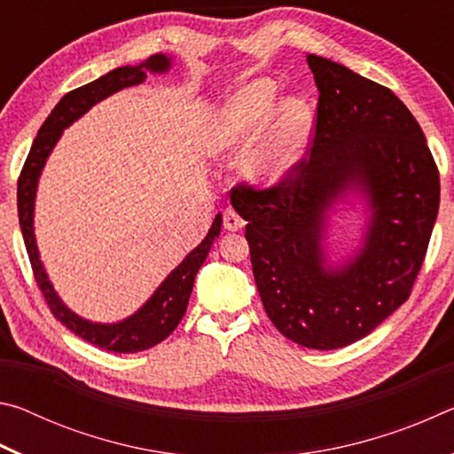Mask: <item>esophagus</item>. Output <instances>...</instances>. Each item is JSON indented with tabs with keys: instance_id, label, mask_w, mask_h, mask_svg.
<instances>
[{
	"instance_id": "34e87169",
	"label": "esophagus",
	"mask_w": 454,
	"mask_h": 454,
	"mask_svg": "<svg viewBox=\"0 0 454 454\" xmlns=\"http://www.w3.org/2000/svg\"><path fill=\"white\" fill-rule=\"evenodd\" d=\"M246 222L242 220L240 214L232 208H226L224 210V228L230 230V232H238V230L244 228Z\"/></svg>"
}]
</instances>
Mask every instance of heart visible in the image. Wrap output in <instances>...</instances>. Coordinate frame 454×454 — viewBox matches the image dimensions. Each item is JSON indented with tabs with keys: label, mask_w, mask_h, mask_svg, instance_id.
<instances>
[{
	"label": "heart",
	"mask_w": 454,
	"mask_h": 454,
	"mask_svg": "<svg viewBox=\"0 0 454 454\" xmlns=\"http://www.w3.org/2000/svg\"><path fill=\"white\" fill-rule=\"evenodd\" d=\"M276 104V86L252 82L214 114L204 136L208 156L234 162L244 156V176L256 186H276L296 170L314 129L310 106L302 98Z\"/></svg>",
	"instance_id": "obj_1"
}]
</instances>
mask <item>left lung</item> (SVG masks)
<instances>
[{"label": "left lung", "mask_w": 454, "mask_h": 454, "mask_svg": "<svg viewBox=\"0 0 454 454\" xmlns=\"http://www.w3.org/2000/svg\"><path fill=\"white\" fill-rule=\"evenodd\" d=\"M320 91L310 158L270 190L238 186L252 272L272 325L292 342L334 350L360 340L411 294L436 214L439 170L419 121L388 88L306 56ZM355 193L365 232L330 261L329 220Z\"/></svg>", "instance_id": "1"}]
</instances>
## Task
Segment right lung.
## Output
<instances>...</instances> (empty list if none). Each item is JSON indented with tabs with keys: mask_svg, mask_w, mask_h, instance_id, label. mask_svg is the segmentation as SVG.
Masks as SVG:
<instances>
[{
	"mask_svg": "<svg viewBox=\"0 0 454 454\" xmlns=\"http://www.w3.org/2000/svg\"><path fill=\"white\" fill-rule=\"evenodd\" d=\"M172 56L153 53L148 59H144L142 64L116 67V70L107 72L96 82H90L86 86L66 94L59 99L58 106L53 107L48 120L42 124L18 180V216L21 234H24L29 262H32L35 282L43 292L45 302H48L53 317L66 328H70L74 334L96 344L98 348L110 352H124L126 355V352L148 350L174 333V328L180 325L184 312L188 309V301L200 266L204 264L214 240L220 236L222 214L214 218L204 240L160 282L153 294L134 314L118 322H91L75 314L72 309H67V304L61 301L48 272H45L34 230L37 186H40L45 162H48L51 150L56 148L66 128L78 121L83 114L91 110L98 102H102V99L110 98L120 90L142 83L148 78V74H168L172 70Z\"/></svg>",
	"mask_w": 454,
	"mask_h": 454,
	"instance_id": "right-lung-1",
	"label": "right lung"
}]
</instances>
